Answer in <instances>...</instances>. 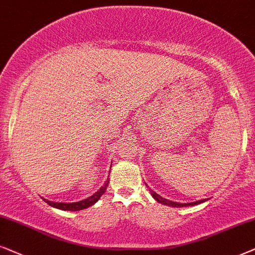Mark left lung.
<instances>
[{
    "label": "left lung",
    "instance_id": "1",
    "mask_svg": "<svg viewBox=\"0 0 255 255\" xmlns=\"http://www.w3.org/2000/svg\"><path fill=\"white\" fill-rule=\"evenodd\" d=\"M147 185V184H145ZM147 188L149 190V192L151 193V196L154 197L155 201H157L158 203H161L163 205H168V206H172V208H183V206H193V205H197V204H201V203H204L206 199H201V201H196V202H192V203H177V202H172V201H169V199H165L163 198L158 195V193H156L154 190H151L149 186L147 185Z\"/></svg>",
    "mask_w": 255,
    "mask_h": 255
}]
</instances>
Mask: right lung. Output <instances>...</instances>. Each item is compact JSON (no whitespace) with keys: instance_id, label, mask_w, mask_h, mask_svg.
<instances>
[{"instance_id":"right-lung-1","label":"right lung","mask_w":255,"mask_h":255,"mask_svg":"<svg viewBox=\"0 0 255 255\" xmlns=\"http://www.w3.org/2000/svg\"><path fill=\"white\" fill-rule=\"evenodd\" d=\"M108 183H110V179H107V181L105 182V184L101 186V188L98 190L96 193H93L91 197H88V198H86V199H83V201H80V202L56 203V202L47 201V199H44V201H45L50 206H52V208L63 210V211H80V210H85V209L90 208V206L94 205L98 201H99L100 197L104 195L105 191H106Z\"/></svg>"}]
</instances>
